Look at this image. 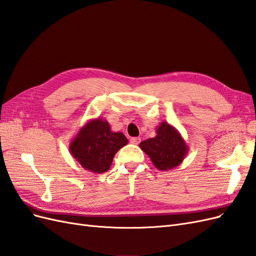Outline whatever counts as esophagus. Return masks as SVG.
<instances>
[{"label":"esophagus","mask_w":256,"mask_h":256,"mask_svg":"<svg viewBox=\"0 0 256 256\" xmlns=\"http://www.w3.org/2000/svg\"><path fill=\"white\" fill-rule=\"evenodd\" d=\"M130 142L132 143V144L138 145V143L141 142V138H130Z\"/></svg>","instance_id":"1"}]
</instances>
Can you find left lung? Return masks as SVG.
Returning <instances> with one entry per match:
<instances>
[{
  "label": "left lung",
  "mask_w": 256,
  "mask_h": 256,
  "mask_svg": "<svg viewBox=\"0 0 256 256\" xmlns=\"http://www.w3.org/2000/svg\"><path fill=\"white\" fill-rule=\"evenodd\" d=\"M140 148L160 171H168L182 164L189 152L180 131L166 122H160L156 136L141 142Z\"/></svg>",
  "instance_id": "1"
}]
</instances>
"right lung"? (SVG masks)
I'll use <instances>...</instances> for the list:
<instances>
[{
    "instance_id": "add662e5",
    "label": "right lung",
    "mask_w": 256,
    "mask_h": 256,
    "mask_svg": "<svg viewBox=\"0 0 256 256\" xmlns=\"http://www.w3.org/2000/svg\"><path fill=\"white\" fill-rule=\"evenodd\" d=\"M128 143L122 132H114L106 120H90L69 144V152L86 171L100 174L110 168L115 154Z\"/></svg>"
}]
</instances>
